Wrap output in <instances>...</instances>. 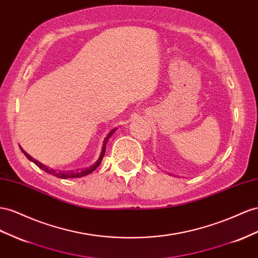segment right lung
<instances>
[{"mask_svg": "<svg viewBox=\"0 0 258 258\" xmlns=\"http://www.w3.org/2000/svg\"><path fill=\"white\" fill-rule=\"evenodd\" d=\"M115 132V129L114 130H112L108 134V136L106 137V139L105 140H104V143H103V148H102V152H101V155H100V158L97 159V162L94 164V165H92L91 167H89V168H86V169H81V170H75V171H73V170H71V171H56V170H54V169H50L48 168V167H46L45 165H43V164H41L40 162H38L37 159H34L33 157H31L29 154H27V153L23 150V149H20L22 150V152L24 153V154L27 156V158L28 159H30L31 162H33L34 164H36L38 167H40L41 169L42 170H44L45 172H47V173H51V175H53V176H55V177H58V178H61V179H68V178H80V177H83V176H86V175H89L90 172H92L93 170H95L97 167L100 166V164H101V162H102V159H103V157H104V154H105V148H106V143H107V140H108V138L109 137H112V135L114 134Z\"/></svg>", "mask_w": 258, "mask_h": 258, "instance_id": "1", "label": "right lung"}]
</instances>
